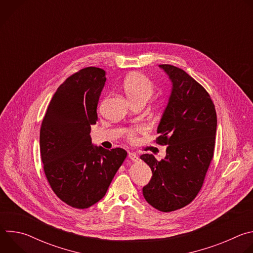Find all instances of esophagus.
I'll return each instance as SVG.
<instances>
[{
    "label": "esophagus",
    "instance_id": "1",
    "mask_svg": "<svg viewBox=\"0 0 253 253\" xmlns=\"http://www.w3.org/2000/svg\"><path fill=\"white\" fill-rule=\"evenodd\" d=\"M128 157H129L132 161H138V160H139V157H138L135 153H133V152H129V153H128Z\"/></svg>",
    "mask_w": 253,
    "mask_h": 253
}]
</instances>
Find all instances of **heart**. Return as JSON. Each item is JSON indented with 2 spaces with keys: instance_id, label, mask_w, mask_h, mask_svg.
I'll list each match as a JSON object with an SVG mask.
<instances>
[{
  "instance_id": "obj_1",
  "label": "heart",
  "mask_w": 253,
  "mask_h": 253,
  "mask_svg": "<svg viewBox=\"0 0 253 253\" xmlns=\"http://www.w3.org/2000/svg\"><path fill=\"white\" fill-rule=\"evenodd\" d=\"M123 89L127 97L134 103L145 104L155 92L153 82L145 75L134 73L127 76L123 82ZM144 128L142 126H135L127 131V138L131 141L135 140L136 134L141 132Z\"/></svg>"
}]
</instances>
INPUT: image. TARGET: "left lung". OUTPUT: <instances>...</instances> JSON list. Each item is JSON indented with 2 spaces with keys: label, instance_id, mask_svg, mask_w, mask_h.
<instances>
[{
  "label": "left lung",
  "instance_id": "1",
  "mask_svg": "<svg viewBox=\"0 0 253 253\" xmlns=\"http://www.w3.org/2000/svg\"><path fill=\"white\" fill-rule=\"evenodd\" d=\"M159 66L169 76L172 91L155 141L168 147L160 161L150 154L140 156L152 171L142 191L151 206L171 212L192 202L203 185L214 154L217 117L202 85L182 69Z\"/></svg>",
  "mask_w": 253,
  "mask_h": 253
}]
</instances>
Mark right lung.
I'll return each instance as SVG.
<instances>
[{"mask_svg":"<svg viewBox=\"0 0 253 253\" xmlns=\"http://www.w3.org/2000/svg\"><path fill=\"white\" fill-rule=\"evenodd\" d=\"M106 82L105 71L87 67L68 77L54 94L40 130L44 172L54 193L77 209L101 200L127 156L122 148L92 145L91 125Z\"/></svg>","mask_w":253,"mask_h":253,"instance_id":"1","label":"right lung"}]
</instances>
